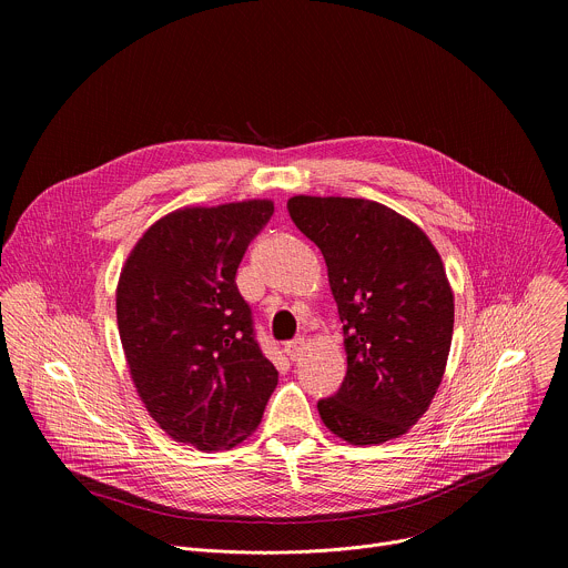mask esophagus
Segmentation results:
<instances>
[{
  "mask_svg": "<svg viewBox=\"0 0 568 568\" xmlns=\"http://www.w3.org/2000/svg\"><path fill=\"white\" fill-rule=\"evenodd\" d=\"M303 348H305V342H303L301 337H298V339H292V342H287V344H285V353H287V357H290L292 362H296V359L301 357Z\"/></svg>",
  "mask_w": 568,
  "mask_h": 568,
  "instance_id": "1",
  "label": "esophagus"
}]
</instances>
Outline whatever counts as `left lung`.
Instances as JSON below:
<instances>
[{
    "instance_id": "obj_1",
    "label": "left lung",
    "mask_w": 568,
    "mask_h": 568,
    "mask_svg": "<svg viewBox=\"0 0 568 568\" xmlns=\"http://www.w3.org/2000/svg\"><path fill=\"white\" fill-rule=\"evenodd\" d=\"M296 229L321 250L344 323L348 371L318 416L351 445H379L423 418L443 379L454 294L429 237L384 204L296 195Z\"/></svg>"
}]
</instances>
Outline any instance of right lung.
Segmentation results:
<instances>
[{"mask_svg": "<svg viewBox=\"0 0 568 568\" xmlns=\"http://www.w3.org/2000/svg\"><path fill=\"white\" fill-rule=\"evenodd\" d=\"M272 213L267 200L175 211L121 270L116 321L134 386L161 429L202 452L245 440L278 382L235 285Z\"/></svg>", "mask_w": 568, "mask_h": 568, "instance_id": "right-lung-1", "label": "right lung"}]
</instances>
